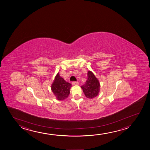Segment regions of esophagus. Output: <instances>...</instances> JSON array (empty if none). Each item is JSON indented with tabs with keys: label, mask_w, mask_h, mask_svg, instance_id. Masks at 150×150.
Returning <instances> with one entry per match:
<instances>
[{
	"label": "esophagus",
	"mask_w": 150,
	"mask_h": 150,
	"mask_svg": "<svg viewBox=\"0 0 150 150\" xmlns=\"http://www.w3.org/2000/svg\"><path fill=\"white\" fill-rule=\"evenodd\" d=\"M72 84L73 86H75V85H78L79 84V82L78 81H74V82H72Z\"/></svg>",
	"instance_id": "obj_1"
}]
</instances>
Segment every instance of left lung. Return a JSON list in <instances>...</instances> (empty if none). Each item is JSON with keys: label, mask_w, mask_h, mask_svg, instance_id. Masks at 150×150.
<instances>
[{"label": "left lung", "mask_w": 150, "mask_h": 150, "mask_svg": "<svg viewBox=\"0 0 150 150\" xmlns=\"http://www.w3.org/2000/svg\"><path fill=\"white\" fill-rule=\"evenodd\" d=\"M100 83L92 71L88 72V79L81 88L88 98L92 99L97 96L100 91Z\"/></svg>", "instance_id": "8db88e82"}]
</instances>
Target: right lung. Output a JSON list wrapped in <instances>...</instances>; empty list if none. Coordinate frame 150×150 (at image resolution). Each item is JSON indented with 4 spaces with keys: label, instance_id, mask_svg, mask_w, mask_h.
<instances>
[{
    "label": "right lung",
    "instance_id": "right-lung-1",
    "mask_svg": "<svg viewBox=\"0 0 150 150\" xmlns=\"http://www.w3.org/2000/svg\"><path fill=\"white\" fill-rule=\"evenodd\" d=\"M72 84L60 77L59 73L56 75L51 86V90L58 100H64L68 98Z\"/></svg>",
    "mask_w": 150,
    "mask_h": 150
}]
</instances>
